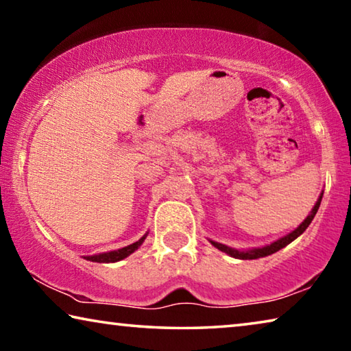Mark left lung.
Masks as SVG:
<instances>
[{"label":"left lung","mask_w":351,"mask_h":351,"mask_svg":"<svg viewBox=\"0 0 351 351\" xmlns=\"http://www.w3.org/2000/svg\"><path fill=\"white\" fill-rule=\"evenodd\" d=\"M322 197H324V192L319 195L316 204H314L311 212L308 213V217L299 226H297L294 230H291L289 234L283 235L282 239L269 243V245H265V246H260V247L243 249V251H240V249H235V247H230V246H226V245H223V243H218V241H213V240H209L210 245L215 246L217 249H219L221 252H226L228 255H230V257L240 258V260H255V258H261V257H268V255L280 251V249L285 247V246H288L291 241H294L297 237H300L302 234L305 232L308 226L311 224L314 215H316L317 210H319V206H320V201H322Z\"/></svg>","instance_id":"left-lung-1"}]
</instances>
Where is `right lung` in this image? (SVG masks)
<instances>
[{
  "mask_svg": "<svg viewBox=\"0 0 351 351\" xmlns=\"http://www.w3.org/2000/svg\"><path fill=\"white\" fill-rule=\"evenodd\" d=\"M148 232L139 239L133 245H128L125 247H121V249H116V251H110V252H102V254H94V255H85V260H90V261H96V263H116V261H121L123 258H127L128 255H132L134 251H138L141 247L142 243L147 239Z\"/></svg>",
  "mask_w": 351,
  "mask_h": 351,
  "instance_id": "add662e5",
  "label": "right lung"
}]
</instances>
